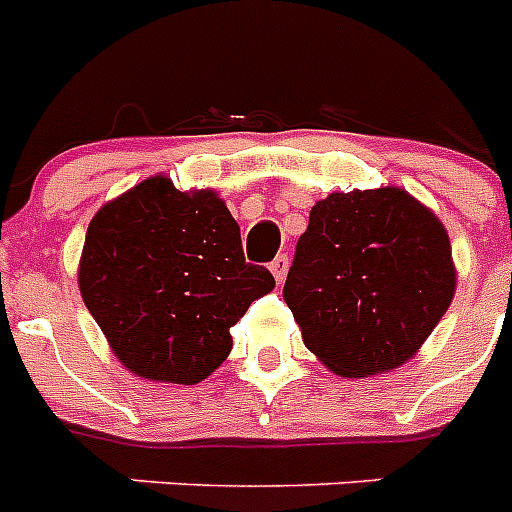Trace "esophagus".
<instances>
[{
	"label": "esophagus",
	"mask_w": 512,
	"mask_h": 512,
	"mask_svg": "<svg viewBox=\"0 0 512 512\" xmlns=\"http://www.w3.org/2000/svg\"><path fill=\"white\" fill-rule=\"evenodd\" d=\"M287 269H289V259L284 256V253H279L277 259L269 264V271L274 274V279H277V282H284V277H287Z\"/></svg>",
	"instance_id": "esophagus-1"
}]
</instances>
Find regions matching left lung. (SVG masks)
<instances>
[{
  "label": "left lung",
  "instance_id": "1",
  "mask_svg": "<svg viewBox=\"0 0 512 512\" xmlns=\"http://www.w3.org/2000/svg\"><path fill=\"white\" fill-rule=\"evenodd\" d=\"M456 292L449 233L400 187L315 202L284 282L302 341L330 372L364 379L418 354Z\"/></svg>",
  "mask_w": 512,
  "mask_h": 512
}]
</instances>
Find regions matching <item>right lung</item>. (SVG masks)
Masks as SVG:
<instances>
[{
	"mask_svg": "<svg viewBox=\"0 0 512 512\" xmlns=\"http://www.w3.org/2000/svg\"><path fill=\"white\" fill-rule=\"evenodd\" d=\"M271 289L269 269L246 264L223 197L164 174L104 202L81 248V300L120 364L148 382L210 377L233 348L230 328Z\"/></svg>",
	"mask_w": 512,
	"mask_h": 512,
	"instance_id": "obj_1",
	"label": "right lung"
}]
</instances>
